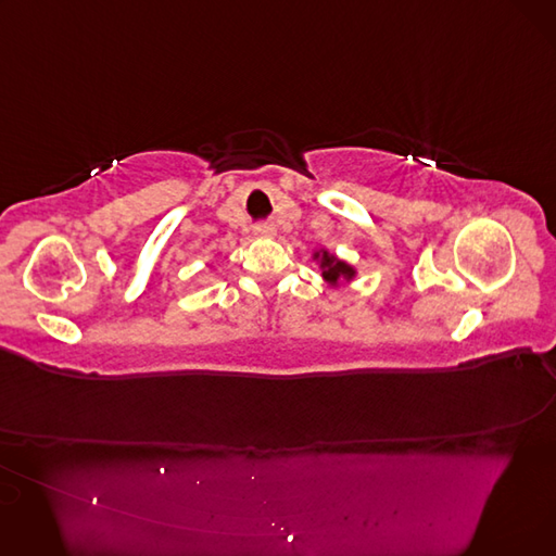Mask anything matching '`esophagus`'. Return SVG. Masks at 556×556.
I'll use <instances>...</instances> for the list:
<instances>
[{"mask_svg": "<svg viewBox=\"0 0 556 556\" xmlns=\"http://www.w3.org/2000/svg\"><path fill=\"white\" fill-rule=\"evenodd\" d=\"M275 233H277V229L270 223H263V225L254 227V237L256 239H275Z\"/></svg>", "mask_w": 556, "mask_h": 556, "instance_id": "esophagus-1", "label": "esophagus"}]
</instances>
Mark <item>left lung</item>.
I'll return each instance as SVG.
<instances>
[{
    "label": "left lung",
    "instance_id": "8db88e82",
    "mask_svg": "<svg viewBox=\"0 0 556 556\" xmlns=\"http://www.w3.org/2000/svg\"><path fill=\"white\" fill-rule=\"evenodd\" d=\"M311 258L317 263V268L323 270V279L327 281L329 288H338L342 281L344 283H352L358 275L356 266H352V263L340 258L336 252L327 250V248H317L313 250Z\"/></svg>",
    "mask_w": 556,
    "mask_h": 556
}]
</instances>
